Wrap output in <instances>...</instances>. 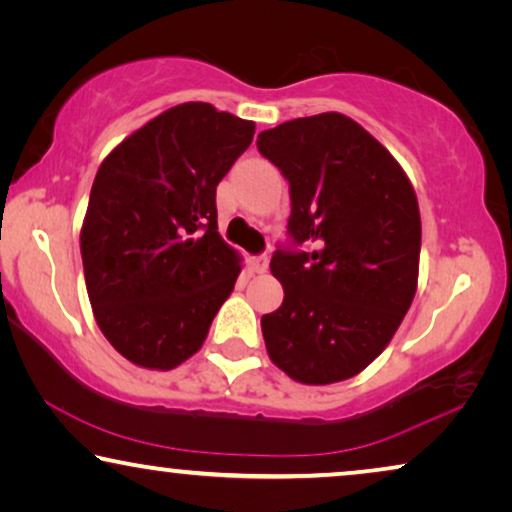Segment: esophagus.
I'll return each instance as SVG.
<instances>
[{
    "mask_svg": "<svg viewBox=\"0 0 512 512\" xmlns=\"http://www.w3.org/2000/svg\"><path fill=\"white\" fill-rule=\"evenodd\" d=\"M268 265H270L268 256H258V258H254V261H251V268H254V272H258V275L268 272Z\"/></svg>",
    "mask_w": 512,
    "mask_h": 512,
    "instance_id": "34e87169",
    "label": "esophagus"
}]
</instances>
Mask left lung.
Segmentation results:
<instances>
[{
    "mask_svg": "<svg viewBox=\"0 0 512 512\" xmlns=\"http://www.w3.org/2000/svg\"><path fill=\"white\" fill-rule=\"evenodd\" d=\"M256 144L289 179L293 242L312 247L272 256L284 303L263 314L265 349L300 384L349 380L384 352L415 298V188L398 160L338 111L263 130Z\"/></svg>",
    "mask_w": 512,
    "mask_h": 512,
    "instance_id": "obj_1",
    "label": "left lung"
}]
</instances>
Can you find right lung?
<instances>
[{"mask_svg": "<svg viewBox=\"0 0 512 512\" xmlns=\"http://www.w3.org/2000/svg\"><path fill=\"white\" fill-rule=\"evenodd\" d=\"M244 121L184 102L102 160L81 226L97 326L118 354L172 370L198 352L242 258L216 223V186L254 139Z\"/></svg>", "mask_w": 512, "mask_h": 512, "instance_id": "obj_1", "label": "right lung"}]
</instances>
